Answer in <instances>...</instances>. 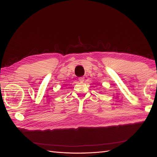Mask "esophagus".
Instances as JSON below:
<instances>
[{"label":"esophagus","instance_id":"1","mask_svg":"<svg viewBox=\"0 0 157 157\" xmlns=\"http://www.w3.org/2000/svg\"><path fill=\"white\" fill-rule=\"evenodd\" d=\"M78 80H79V81H80V82H84V77H80V78H78Z\"/></svg>","mask_w":157,"mask_h":157}]
</instances>
